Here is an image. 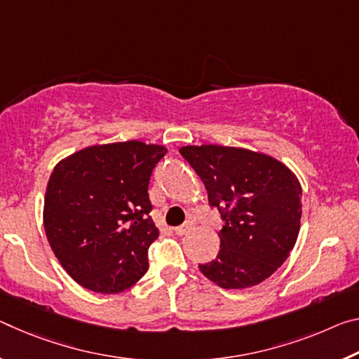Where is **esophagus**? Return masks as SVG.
<instances>
[{
  "label": "esophagus",
  "mask_w": 359,
  "mask_h": 359,
  "mask_svg": "<svg viewBox=\"0 0 359 359\" xmlns=\"http://www.w3.org/2000/svg\"><path fill=\"white\" fill-rule=\"evenodd\" d=\"M190 230H191V224H184V225H179L174 229L175 235H185V233H189Z\"/></svg>",
  "instance_id": "obj_1"
}]
</instances>
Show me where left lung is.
Returning <instances> with one entry per match:
<instances>
[{"mask_svg":"<svg viewBox=\"0 0 359 359\" xmlns=\"http://www.w3.org/2000/svg\"><path fill=\"white\" fill-rule=\"evenodd\" d=\"M217 208V257L200 264L206 278L224 289L251 287L284 264L297 241L302 217V187L283 163L264 153L220 145L179 150Z\"/></svg>","mask_w":359,"mask_h":359,"instance_id":"obj_1","label":"left lung"}]
</instances>
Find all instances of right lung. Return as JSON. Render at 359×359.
Returning <instances> with one entry per match:
<instances>
[{"instance_id": "add662e5", "label": "right lung", "mask_w": 359, "mask_h": 359, "mask_svg": "<svg viewBox=\"0 0 359 359\" xmlns=\"http://www.w3.org/2000/svg\"><path fill=\"white\" fill-rule=\"evenodd\" d=\"M166 149L139 140L95 145L57 164L44 198V230L55 257L89 291L116 294L149 270L158 238L150 177Z\"/></svg>"}]
</instances>
